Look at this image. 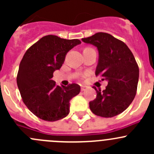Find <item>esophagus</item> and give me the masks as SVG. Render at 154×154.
I'll return each instance as SVG.
<instances>
[{"mask_svg":"<svg viewBox=\"0 0 154 154\" xmlns=\"http://www.w3.org/2000/svg\"><path fill=\"white\" fill-rule=\"evenodd\" d=\"M86 88H87L86 86H81V91H85V90H86Z\"/></svg>","mask_w":154,"mask_h":154,"instance_id":"34e87169","label":"esophagus"}]
</instances>
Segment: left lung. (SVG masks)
I'll return each instance as SVG.
<instances>
[{
	"label": "left lung",
	"mask_w": 154,
	"mask_h": 154,
	"mask_svg": "<svg viewBox=\"0 0 154 154\" xmlns=\"http://www.w3.org/2000/svg\"><path fill=\"white\" fill-rule=\"evenodd\" d=\"M82 41L97 48L95 75L108 81L103 91L93 87L97 97L89 102L90 109L100 117L118 116L130 106L136 94L139 70L134 56L125 43L106 32H97Z\"/></svg>",
	"instance_id": "left-lung-1"
}]
</instances>
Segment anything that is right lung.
<instances>
[{
	"instance_id": "1",
	"label": "right lung",
	"mask_w": 154,
	"mask_h": 154,
	"mask_svg": "<svg viewBox=\"0 0 154 154\" xmlns=\"http://www.w3.org/2000/svg\"><path fill=\"white\" fill-rule=\"evenodd\" d=\"M79 39H65L54 35L42 37L26 51L17 75L23 102L35 116L48 122L66 117L70 100L80 91L76 83L57 86L53 74L63 66L67 53L80 45Z\"/></svg>"
}]
</instances>
